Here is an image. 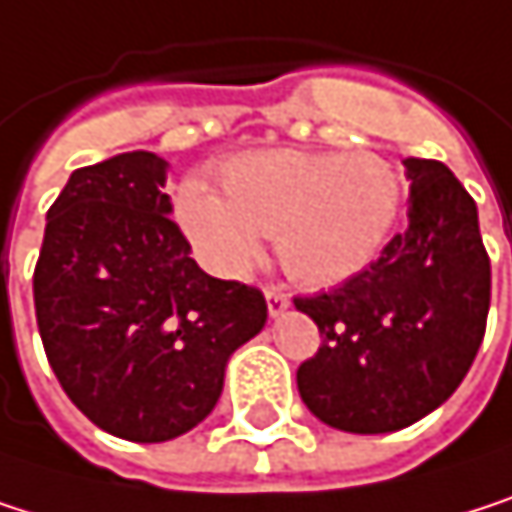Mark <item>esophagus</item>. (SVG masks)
I'll return each mask as SVG.
<instances>
[{"label":"esophagus","mask_w":512,"mask_h":512,"mask_svg":"<svg viewBox=\"0 0 512 512\" xmlns=\"http://www.w3.org/2000/svg\"><path fill=\"white\" fill-rule=\"evenodd\" d=\"M288 306H291V297H288V294H282V291H276V288H270V291H267V309H270V318H282V315L288 312Z\"/></svg>","instance_id":"34e87169"}]
</instances>
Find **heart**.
Segmentation results:
<instances>
[{"instance_id":"obj_1","label":"heart","mask_w":512,"mask_h":512,"mask_svg":"<svg viewBox=\"0 0 512 512\" xmlns=\"http://www.w3.org/2000/svg\"><path fill=\"white\" fill-rule=\"evenodd\" d=\"M402 197L399 170L375 152L261 149L221 167V194L203 179H185L173 212L197 258L218 276H245L273 233L294 282L336 288L375 264Z\"/></svg>"}]
</instances>
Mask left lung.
<instances>
[{
	"label": "left lung",
	"mask_w": 512,
	"mask_h": 512,
	"mask_svg": "<svg viewBox=\"0 0 512 512\" xmlns=\"http://www.w3.org/2000/svg\"><path fill=\"white\" fill-rule=\"evenodd\" d=\"M408 227L330 294L297 297L324 345L297 372L300 399L351 435L399 432L441 408L468 375L489 315L477 203L441 161L405 158Z\"/></svg>",
	"instance_id": "1"
}]
</instances>
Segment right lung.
Listing matches in <instances>:
<instances>
[{"label":"right lung","mask_w":512,"mask_h":512,"mask_svg":"<svg viewBox=\"0 0 512 512\" xmlns=\"http://www.w3.org/2000/svg\"><path fill=\"white\" fill-rule=\"evenodd\" d=\"M167 161L122 152L80 167L47 209L35 315L68 399L104 432L161 444L203 423L267 300L206 276L161 191Z\"/></svg>","instance_id":"right-lung-1"}]
</instances>
